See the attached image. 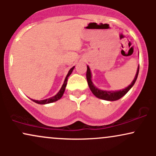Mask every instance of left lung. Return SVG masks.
I'll return each mask as SVG.
<instances>
[{"instance_id": "obj_1", "label": "left lung", "mask_w": 156, "mask_h": 156, "mask_svg": "<svg viewBox=\"0 0 156 156\" xmlns=\"http://www.w3.org/2000/svg\"><path fill=\"white\" fill-rule=\"evenodd\" d=\"M139 65L138 67L136 74L135 78L132 83L128 86V87H126L125 89H122V90L119 91H104V90H101V89H98L96 87H94V85L93 84L92 81V74H91L90 69H89V66H87V82H88V85L89 87V89L92 91V92L94 94V96H96L98 98L100 99L105 100V101H117V100L120 99L122 97H123L126 94L128 91L131 89V87H133L135 83L136 80L137 79L138 74H139Z\"/></svg>"}]
</instances>
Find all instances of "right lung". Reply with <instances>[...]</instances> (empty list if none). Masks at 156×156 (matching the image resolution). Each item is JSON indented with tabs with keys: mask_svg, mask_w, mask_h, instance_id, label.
<instances>
[{
	"mask_svg": "<svg viewBox=\"0 0 156 156\" xmlns=\"http://www.w3.org/2000/svg\"><path fill=\"white\" fill-rule=\"evenodd\" d=\"M74 67H73L71 68L69 70V72H68V74L67 75V76H66L65 78V80H64V83L63 85H62V88L59 90V92L57 93L56 94H55V96L52 97V98H48V99H45V100H42V101H35V100H32L34 102H35V103H38V104H48V103H53V102H55L57 101H58V100L60 99L61 98H62V96H63L64 94V91H65V88H66V86H67V79H68V77L70 76V74L72 73L73 70L74 69Z\"/></svg>",
	"mask_w": 156,
	"mask_h": 156,
	"instance_id": "1",
	"label": "right lung"
}]
</instances>
